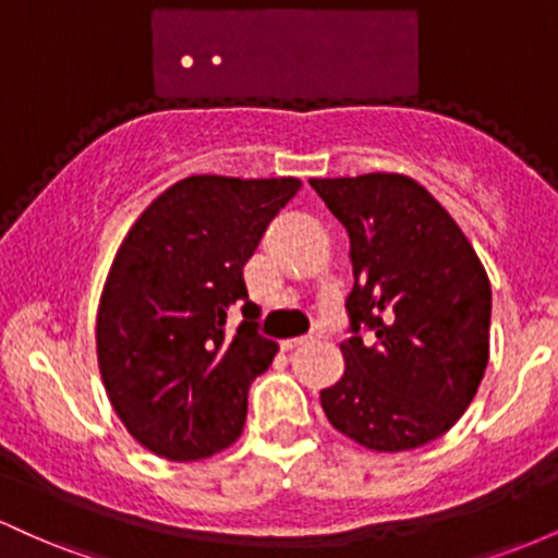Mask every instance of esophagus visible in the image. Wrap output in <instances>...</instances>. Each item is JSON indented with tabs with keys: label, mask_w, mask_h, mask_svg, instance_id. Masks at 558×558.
Returning <instances> with one entry per match:
<instances>
[{
	"label": "esophagus",
	"mask_w": 558,
	"mask_h": 558,
	"mask_svg": "<svg viewBox=\"0 0 558 558\" xmlns=\"http://www.w3.org/2000/svg\"><path fill=\"white\" fill-rule=\"evenodd\" d=\"M312 338L315 336H301V338H286V341H280V349L283 351H293L296 349V345H301V343H310Z\"/></svg>",
	"instance_id": "34e87169"
}]
</instances>
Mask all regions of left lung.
I'll return each mask as SVG.
<instances>
[{"label": "left lung", "instance_id": "left-lung-1", "mask_svg": "<svg viewBox=\"0 0 558 558\" xmlns=\"http://www.w3.org/2000/svg\"><path fill=\"white\" fill-rule=\"evenodd\" d=\"M310 183L349 233L354 267L345 373L319 390L325 417L373 451L430 444L457 425L488 367V275L462 228L412 178Z\"/></svg>", "mask_w": 558, "mask_h": 558}]
</instances>
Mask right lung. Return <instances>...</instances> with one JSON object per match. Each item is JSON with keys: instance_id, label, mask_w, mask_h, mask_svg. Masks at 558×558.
<instances>
[{"instance_id": "right-lung-1", "label": "right lung", "mask_w": 558, "mask_h": 558, "mask_svg": "<svg viewBox=\"0 0 558 558\" xmlns=\"http://www.w3.org/2000/svg\"><path fill=\"white\" fill-rule=\"evenodd\" d=\"M296 178L191 175L128 230L96 315V354L114 412L157 457L194 462L239 438L248 388L278 354L259 336L243 265ZM244 319L233 337L227 315Z\"/></svg>"}]
</instances>
